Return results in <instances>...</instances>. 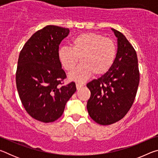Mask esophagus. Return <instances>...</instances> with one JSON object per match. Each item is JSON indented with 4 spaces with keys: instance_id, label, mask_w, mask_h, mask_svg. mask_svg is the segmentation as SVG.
<instances>
[{
    "instance_id": "34e87169",
    "label": "esophagus",
    "mask_w": 158,
    "mask_h": 158,
    "mask_svg": "<svg viewBox=\"0 0 158 158\" xmlns=\"http://www.w3.org/2000/svg\"><path fill=\"white\" fill-rule=\"evenodd\" d=\"M84 85V84H82V83H77L76 84V87L77 90H79L81 87H83Z\"/></svg>"
}]
</instances>
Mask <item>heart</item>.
Instances as JSON below:
<instances>
[{
	"label": "heart",
	"mask_w": 158,
	"mask_h": 158,
	"mask_svg": "<svg viewBox=\"0 0 158 158\" xmlns=\"http://www.w3.org/2000/svg\"><path fill=\"white\" fill-rule=\"evenodd\" d=\"M116 56V47L112 40L95 33H81L72 40V47L62 46L58 50V58L67 71H71L69 79L84 81L93 73L95 75L106 73L111 68Z\"/></svg>",
	"instance_id": "b5f03b06"
}]
</instances>
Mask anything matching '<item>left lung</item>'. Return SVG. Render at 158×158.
Segmentation results:
<instances>
[{"mask_svg":"<svg viewBox=\"0 0 158 158\" xmlns=\"http://www.w3.org/2000/svg\"><path fill=\"white\" fill-rule=\"evenodd\" d=\"M111 30L118 44L113 65L102 76L86 85L90 91L88 112L93 121L103 125L113 124L126 115L139 83L137 53L124 35Z\"/></svg>","mask_w":158,"mask_h":158,"instance_id":"obj_1","label":"left lung"}]
</instances>
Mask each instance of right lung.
Listing matches in <instances>:
<instances>
[{
    "label": "right lung",
    "instance_id": "1",
    "mask_svg": "<svg viewBox=\"0 0 158 158\" xmlns=\"http://www.w3.org/2000/svg\"><path fill=\"white\" fill-rule=\"evenodd\" d=\"M69 33L68 28L45 26L30 37L19 53L16 73L19 95L27 113L39 121L59 118L77 90L74 82L62 85L66 74L58 58L59 45Z\"/></svg>",
    "mask_w": 158,
    "mask_h": 158
}]
</instances>
